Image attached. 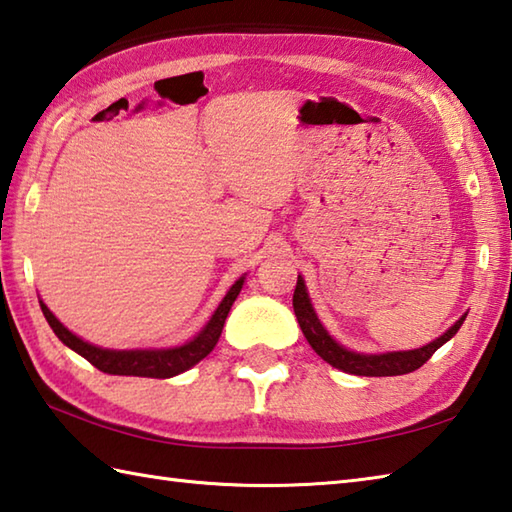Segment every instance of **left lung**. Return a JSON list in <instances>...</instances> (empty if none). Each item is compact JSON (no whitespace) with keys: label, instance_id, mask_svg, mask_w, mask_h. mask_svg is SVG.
Instances as JSON below:
<instances>
[{"label":"left lung","instance_id":"8db88e82","mask_svg":"<svg viewBox=\"0 0 512 512\" xmlns=\"http://www.w3.org/2000/svg\"><path fill=\"white\" fill-rule=\"evenodd\" d=\"M294 311H296L298 325H300L302 333H305L307 342L311 344V349H314L322 360L329 362L331 367L342 369L344 373L367 375V378H382V375H404V373L420 369L422 364L429 360L446 340H451L455 336L457 329L462 327V322L466 318V316H462L451 329L444 333V336L433 340L431 344H426V347H422V349L380 353V356H362V353H353V351H347L344 347H340V344L325 331V327L320 325L316 311L309 302L305 280H302L300 276H298L296 291H294Z\"/></svg>","mask_w":512,"mask_h":512}]
</instances>
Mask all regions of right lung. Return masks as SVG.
<instances>
[{
    "mask_svg": "<svg viewBox=\"0 0 512 512\" xmlns=\"http://www.w3.org/2000/svg\"><path fill=\"white\" fill-rule=\"evenodd\" d=\"M243 283L245 278L236 280L232 289L227 291L221 305L214 311L212 320L207 322L205 329L198 333L192 342L183 344V347L161 351H110L95 347V344L83 342L75 333H70L55 316H52V311L44 302L39 300V305L41 311H44L48 325L55 331V336L64 342L66 347L86 358L92 367H97L99 371L110 375H139V378H172V375H179L194 367L196 362H201L207 353L216 347L218 338H221L225 318L229 314V309H232L236 296L241 294Z\"/></svg>",
    "mask_w": 512,
    "mask_h": 512,
    "instance_id": "1",
    "label": "right lung"
}]
</instances>
